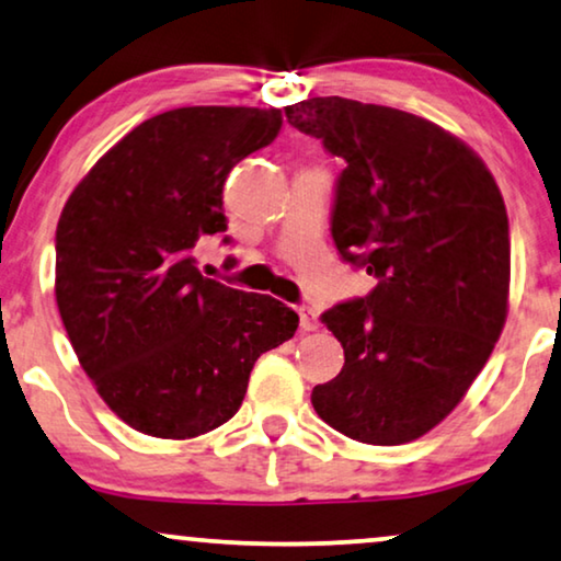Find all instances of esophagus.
I'll return each mask as SVG.
<instances>
[{
  "label": "esophagus",
  "mask_w": 561,
  "mask_h": 561,
  "mask_svg": "<svg viewBox=\"0 0 561 561\" xmlns=\"http://www.w3.org/2000/svg\"><path fill=\"white\" fill-rule=\"evenodd\" d=\"M299 325H302V330H307V333H312V330H318L320 328V320H318V314H314V310L312 307H299Z\"/></svg>",
  "instance_id": "1"
}]
</instances>
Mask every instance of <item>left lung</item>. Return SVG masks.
Listing matches in <instances>:
<instances>
[{"mask_svg": "<svg viewBox=\"0 0 561 561\" xmlns=\"http://www.w3.org/2000/svg\"><path fill=\"white\" fill-rule=\"evenodd\" d=\"M345 160L330 233L376 287L322 312L345 363L312 389L322 422L366 445L427 435L491 358L508 312L511 239L485 162L422 116L318 96L284 108Z\"/></svg>", "mask_w": 561, "mask_h": 561, "instance_id": "left-lung-1", "label": "left lung"}]
</instances>
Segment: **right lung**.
<instances>
[{
    "label": "right lung",
    "mask_w": 561,
    "mask_h": 561,
    "mask_svg": "<svg viewBox=\"0 0 561 561\" xmlns=\"http://www.w3.org/2000/svg\"><path fill=\"white\" fill-rule=\"evenodd\" d=\"M279 129V108L157 114L93 164L60 213L62 325L99 397L141 435L220 427L239 412L256 358L295 335V310L203 277L193 256L226 231L228 172Z\"/></svg>",
    "instance_id": "add662e5"
}]
</instances>
